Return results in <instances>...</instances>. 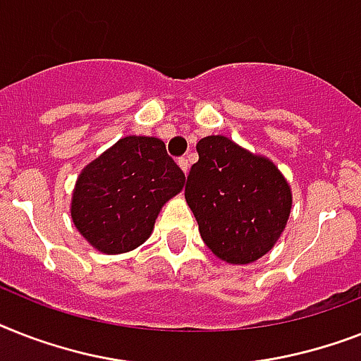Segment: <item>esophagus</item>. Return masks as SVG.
Masks as SVG:
<instances>
[{
  "instance_id": "34e87169",
  "label": "esophagus",
  "mask_w": 361,
  "mask_h": 361,
  "mask_svg": "<svg viewBox=\"0 0 361 361\" xmlns=\"http://www.w3.org/2000/svg\"><path fill=\"white\" fill-rule=\"evenodd\" d=\"M178 165L181 166V171L185 172H189V159H187V157H180V159H178Z\"/></svg>"
}]
</instances>
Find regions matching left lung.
Returning <instances> with one entry per match:
<instances>
[{
	"mask_svg": "<svg viewBox=\"0 0 361 361\" xmlns=\"http://www.w3.org/2000/svg\"><path fill=\"white\" fill-rule=\"evenodd\" d=\"M185 200L213 254L228 263L256 262L274 247L291 213V189L271 161L222 135L198 140Z\"/></svg>",
	"mask_w": 361,
	"mask_h": 361,
	"instance_id": "obj_1",
	"label": "left lung"
}]
</instances>
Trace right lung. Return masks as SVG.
I'll return each mask as SVG.
<instances>
[{"label": "right lung", "mask_w": 361, "mask_h": 361, "mask_svg": "<svg viewBox=\"0 0 361 361\" xmlns=\"http://www.w3.org/2000/svg\"><path fill=\"white\" fill-rule=\"evenodd\" d=\"M185 174L155 137H126L78 178L72 221L104 254H122L150 237L169 198L183 189Z\"/></svg>", "instance_id": "obj_1"}]
</instances>
